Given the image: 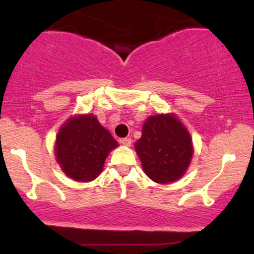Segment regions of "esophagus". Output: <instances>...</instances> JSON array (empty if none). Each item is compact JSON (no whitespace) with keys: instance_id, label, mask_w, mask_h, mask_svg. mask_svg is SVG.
Segmentation results:
<instances>
[{"instance_id":"esophagus-1","label":"esophagus","mask_w":254,"mask_h":254,"mask_svg":"<svg viewBox=\"0 0 254 254\" xmlns=\"http://www.w3.org/2000/svg\"><path fill=\"white\" fill-rule=\"evenodd\" d=\"M131 139L130 138H123V139H121V143L123 144V145H125V147H130L131 145Z\"/></svg>"}]
</instances>
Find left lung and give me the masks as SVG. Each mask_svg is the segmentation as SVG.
<instances>
[{
	"label": "left lung",
	"instance_id": "left-lung-1",
	"mask_svg": "<svg viewBox=\"0 0 254 254\" xmlns=\"http://www.w3.org/2000/svg\"><path fill=\"white\" fill-rule=\"evenodd\" d=\"M135 149L144 173L159 184L180 179L193 155L190 132L174 113H161L145 119Z\"/></svg>",
	"mask_w": 254,
	"mask_h": 254
}]
</instances>
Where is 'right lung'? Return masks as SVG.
<instances>
[{
    "label": "right lung",
    "instance_id": "1",
    "mask_svg": "<svg viewBox=\"0 0 254 254\" xmlns=\"http://www.w3.org/2000/svg\"><path fill=\"white\" fill-rule=\"evenodd\" d=\"M118 145L94 115H77L58 130L55 156L65 176L88 183L99 177L107 155Z\"/></svg>",
    "mask_w": 254,
    "mask_h": 254
}]
</instances>
